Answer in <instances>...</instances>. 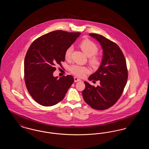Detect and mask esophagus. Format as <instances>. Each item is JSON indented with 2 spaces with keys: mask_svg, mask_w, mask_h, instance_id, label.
Returning <instances> with one entry per match:
<instances>
[{
  "mask_svg": "<svg viewBox=\"0 0 149 149\" xmlns=\"http://www.w3.org/2000/svg\"><path fill=\"white\" fill-rule=\"evenodd\" d=\"M74 81L75 82H78V81H79L81 80L79 78H77V77H74Z\"/></svg>",
  "mask_w": 149,
  "mask_h": 149,
  "instance_id": "34e87169",
  "label": "esophagus"
}]
</instances>
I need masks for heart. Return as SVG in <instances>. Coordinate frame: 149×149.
Here are the masks:
<instances>
[{"instance_id": "heart-1", "label": "heart", "mask_w": 149, "mask_h": 149, "mask_svg": "<svg viewBox=\"0 0 149 149\" xmlns=\"http://www.w3.org/2000/svg\"><path fill=\"white\" fill-rule=\"evenodd\" d=\"M80 47L83 52L87 55L90 57L89 61L91 64L94 66H98L100 63V58L99 57L94 55L98 51V46L95 43L89 40H85L83 41L79 45ZM73 50V47L72 46L67 48L65 52V57L66 59H69L71 57L72 52ZM70 71L73 74L77 75L78 77H83L86 73H87L89 70L87 68L80 66L78 65H72L70 68Z\"/></svg>"}]
</instances>
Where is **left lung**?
Masks as SVG:
<instances>
[{
    "label": "left lung",
    "instance_id": "left-lung-1",
    "mask_svg": "<svg viewBox=\"0 0 149 149\" xmlns=\"http://www.w3.org/2000/svg\"><path fill=\"white\" fill-rule=\"evenodd\" d=\"M99 42L103 56L98 70L88 78L89 80H99L97 87L84 81L85 89L82 94L85 102L93 108L104 110L114 105L120 98L128 78L125 56L115 43L103 36L90 33Z\"/></svg>",
    "mask_w": 149,
    "mask_h": 149
}]
</instances>
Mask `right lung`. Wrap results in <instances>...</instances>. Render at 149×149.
Wrapping results in <instances>:
<instances>
[{
    "instance_id": "obj_1",
    "label": "right lung",
    "mask_w": 149,
    "mask_h": 149,
    "mask_svg": "<svg viewBox=\"0 0 149 149\" xmlns=\"http://www.w3.org/2000/svg\"><path fill=\"white\" fill-rule=\"evenodd\" d=\"M81 33L55 31L31 44L24 59L26 87L31 97L43 106H52L64 99L74 82L71 75L58 79L53 75L56 64L65 61V52Z\"/></svg>"
}]
</instances>
